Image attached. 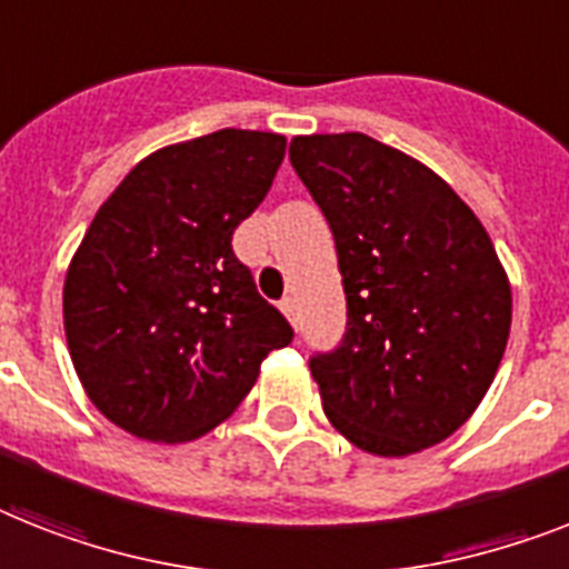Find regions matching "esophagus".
Listing matches in <instances>:
<instances>
[{"instance_id": "obj_1", "label": "esophagus", "mask_w": 569, "mask_h": 569, "mask_svg": "<svg viewBox=\"0 0 569 569\" xmlns=\"http://www.w3.org/2000/svg\"><path fill=\"white\" fill-rule=\"evenodd\" d=\"M279 308H281V313H284V317H288L290 322H293V326H299V308H296L293 296H284Z\"/></svg>"}]
</instances>
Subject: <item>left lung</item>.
I'll list each match as a JSON object with an SVG mask.
<instances>
[{"label": "left lung", "instance_id": "1", "mask_svg": "<svg viewBox=\"0 0 569 569\" xmlns=\"http://www.w3.org/2000/svg\"><path fill=\"white\" fill-rule=\"evenodd\" d=\"M290 166L335 234L346 335L308 363L328 421L378 457L471 419L503 360L511 290L442 177L366 133L296 136Z\"/></svg>", "mask_w": 569, "mask_h": 569}]
</instances>
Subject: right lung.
Returning <instances> with one entry per match:
<instances>
[{
    "mask_svg": "<svg viewBox=\"0 0 569 569\" xmlns=\"http://www.w3.org/2000/svg\"><path fill=\"white\" fill-rule=\"evenodd\" d=\"M288 139L218 130L142 159L98 209L63 284L74 372L112 425L189 442L232 416L293 340L232 234L264 200Z\"/></svg>",
    "mask_w": 569,
    "mask_h": 569,
    "instance_id": "1",
    "label": "right lung"
}]
</instances>
